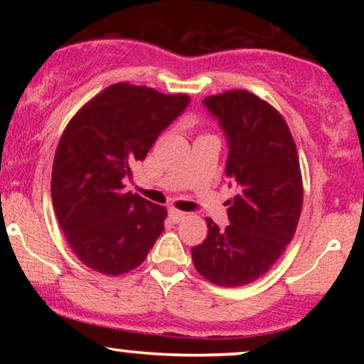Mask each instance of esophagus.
<instances>
[{
	"label": "esophagus",
	"mask_w": 364,
	"mask_h": 364,
	"mask_svg": "<svg viewBox=\"0 0 364 364\" xmlns=\"http://www.w3.org/2000/svg\"><path fill=\"white\" fill-rule=\"evenodd\" d=\"M186 215H187L186 212L177 210V208H168V218H171L173 223H178L181 220H183V218H186Z\"/></svg>",
	"instance_id": "obj_1"
}]
</instances>
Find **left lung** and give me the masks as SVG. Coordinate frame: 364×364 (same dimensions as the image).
Segmentation results:
<instances>
[{
	"label": "left lung",
	"instance_id": "8db88e82",
	"mask_svg": "<svg viewBox=\"0 0 364 364\" xmlns=\"http://www.w3.org/2000/svg\"><path fill=\"white\" fill-rule=\"evenodd\" d=\"M228 144L225 176L237 183L228 222L207 218L208 235L192 248L197 272L218 287H243L270 270L295 235L303 203L300 161L282 114L235 89L203 99Z\"/></svg>",
	"mask_w": 364,
	"mask_h": 364
}]
</instances>
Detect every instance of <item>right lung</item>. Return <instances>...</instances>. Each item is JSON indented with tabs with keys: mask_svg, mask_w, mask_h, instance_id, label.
I'll list each match as a JSON object with an SVG mask.
<instances>
[{
	"mask_svg": "<svg viewBox=\"0 0 364 364\" xmlns=\"http://www.w3.org/2000/svg\"><path fill=\"white\" fill-rule=\"evenodd\" d=\"M188 102L187 94L117 82L64 129L53 164V207L86 267L104 275L131 272L162 233L167 208L124 191V178Z\"/></svg>",
	"mask_w": 364,
	"mask_h": 364,
	"instance_id": "add662e5",
	"label": "right lung"
}]
</instances>
